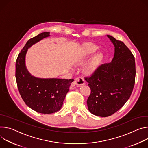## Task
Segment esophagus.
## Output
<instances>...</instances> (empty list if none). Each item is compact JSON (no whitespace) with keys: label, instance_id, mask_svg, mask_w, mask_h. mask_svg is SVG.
<instances>
[{"label":"esophagus","instance_id":"34e87169","mask_svg":"<svg viewBox=\"0 0 148 148\" xmlns=\"http://www.w3.org/2000/svg\"><path fill=\"white\" fill-rule=\"evenodd\" d=\"M85 84V81L84 80V78L82 77H77L76 79H75V81H74V84L77 85V86H81V85H84Z\"/></svg>","mask_w":148,"mask_h":148}]
</instances>
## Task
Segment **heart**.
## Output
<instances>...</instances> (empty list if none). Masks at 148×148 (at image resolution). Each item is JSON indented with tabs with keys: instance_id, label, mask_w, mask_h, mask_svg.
Instances as JSON below:
<instances>
[{
	"instance_id": "1",
	"label": "heart",
	"mask_w": 148,
	"mask_h": 148,
	"mask_svg": "<svg viewBox=\"0 0 148 148\" xmlns=\"http://www.w3.org/2000/svg\"><path fill=\"white\" fill-rule=\"evenodd\" d=\"M97 50V47L95 45L90 43H85L82 47L80 54L76 59V63L77 64L84 63L96 52ZM103 57V55L100 51L97 52L92 56L84 67V72L85 73L88 75L93 73L99 66Z\"/></svg>"
}]
</instances>
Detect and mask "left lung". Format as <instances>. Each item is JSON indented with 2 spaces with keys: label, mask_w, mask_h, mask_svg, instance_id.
<instances>
[{
  "label": "left lung",
  "mask_w": 148,
  "mask_h": 148,
  "mask_svg": "<svg viewBox=\"0 0 148 148\" xmlns=\"http://www.w3.org/2000/svg\"><path fill=\"white\" fill-rule=\"evenodd\" d=\"M114 47L110 63L102 64L90 77H86L91 93L87 100L89 112L108 117L119 110L132 92L135 80V60L121 41L107 35Z\"/></svg>",
  "instance_id": "left-lung-1"
}]
</instances>
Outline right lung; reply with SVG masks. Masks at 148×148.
Segmentation results:
<instances>
[{"mask_svg": "<svg viewBox=\"0 0 148 148\" xmlns=\"http://www.w3.org/2000/svg\"><path fill=\"white\" fill-rule=\"evenodd\" d=\"M50 32H43L29 39L16 62V79L22 99L32 109L43 113H55L62 106L73 79L39 78L32 76L26 68L25 58L28 49L44 38Z\"/></svg>", "mask_w": 148, "mask_h": 148, "instance_id": "right-lung-1", "label": "right lung"}]
</instances>
